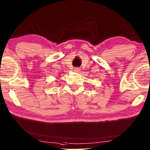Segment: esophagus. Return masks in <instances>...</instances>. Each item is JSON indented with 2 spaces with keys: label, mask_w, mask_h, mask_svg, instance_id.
<instances>
[{
  "label": "esophagus",
  "mask_w": 150,
  "mask_h": 150,
  "mask_svg": "<svg viewBox=\"0 0 150 150\" xmlns=\"http://www.w3.org/2000/svg\"><path fill=\"white\" fill-rule=\"evenodd\" d=\"M74 71H75V72H79V71H80V68L79 67H75L74 68Z\"/></svg>",
  "instance_id": "1"
}]
</instances>
